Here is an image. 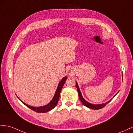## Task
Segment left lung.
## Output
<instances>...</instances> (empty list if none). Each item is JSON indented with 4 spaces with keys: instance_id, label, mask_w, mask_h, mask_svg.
<instances>
[{
    "instance_id": "left-lung-1",
    "label": "left lung",
    "mask_w": 133,
    "mask_h": 133,
    "mask_svg": "<svg viewBox=\"0 0 133 133\" xmlns=\"http://www.w3.org/2000/svg\"><path fill=\"white\" fill-rule=\"evenodd\" d=\"M76 88H77V91H78V93H79V97L80 99V101L81 102V103H82L85 105V106H86V107L89 108H91V109H93V110H99V109H101L102 108H103L105 106V105H106V104L107 103H108L109 102H110V101H108V102H107V103L101 104H91L90 103H88V102H87L84 99V98L83 97L82 95H81V91L80 90L79 86H78V85H77V83L76 81ZM111 101V100H110V101Z\"/></svg>"
}]
</instances>
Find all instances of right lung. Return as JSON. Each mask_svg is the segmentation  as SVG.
<instances>
[{
    "label": "right lung",
    "mask_w": 133,
    "mask_h": 133,
    "mask_svg": "<svg viewBox=\"0 0 133 133\" xmlns=\"http://www.w3.org/2000/svg\"><path fill=\"white\" fill-rule=\"evenodd\" d=\"M67 77V76L64 77L63 79H62V80L60 81L59 84H58V87H57V90L56 91L55 94H54V96L53 98V99L51 101L50 103L48 104L47 105H44V106L38 107H32V106H30V105L26 104L25 103H23L22 101H21H21L23 104L26 105L27 107L31 109V110H33L34 111L38 112V113H45V112H48V111H50L51 110H52L53 108L55 107L56 106L57 104L58 103V102L61 91L62 89L63 86L64 85V84L65 83V82H66Z\"/></svg>",
    "instance_id": "1"
}]
</instances>
